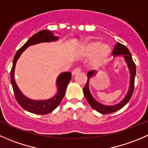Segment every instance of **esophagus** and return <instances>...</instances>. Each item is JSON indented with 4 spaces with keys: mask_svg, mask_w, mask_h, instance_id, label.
<instances>
[{
    "mask_svg": "<svg viewBox=\"0 0 148 148\" xmlns=\"http://www.w3.org/2000/svg\"><path fill=\"white\" fill-rule=\"evenodd\" d=\"M80 71H81V67H80V66H77V68H75L74 70H73L72 75H75V74H78V73H79Z\"/></svg>",
    "mask_w": 148,
    "mask_h": 148,
    "instance_id": "obj_1",
    "label": "esophagus"
}]
</instances>
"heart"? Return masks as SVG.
Here are the masks:
<instances>
[{
    "label": "heart",
    "instance_id": "obj_1",
    "mask_svg": "<svg viewBox=\"0 0 148 148\" xmlns=\"http://www.w3.org/2000/svg\"><path fill=\"white\" fill-rule=\"evenodd\" d=\"M110 48L107 45H102L100 42H92L85 47V52L87 55L95 54L93 65L99 66L103 63L110 54Z\"/></svg>",
    "mask_w": 148,
    "mask_h": 148
}]
</instances>
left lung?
Masks as SVG:
<instances>
[{
    "mask_svg": "<svg viewBox=\"0 0 148 148\" xmlns=\"http://www.w3.org/2000/svg\"><path fill=\"white\" fill-rule=\"evenodd\" d=\"M112 53L114 54V56H116V55L124 56V57L125 58L126 61H127V63L128 64L129 69H130V73H131L130 87L127 96L125 97V98H124L122 101L120 102L119 104H116L115 105V106H104V105L100 104V103H99L98 102L95 100V99L92 97L91 94H90V90H89V87H88L89 79H90L91 77H92V76L95 74V71H90L88 73H87V84H86V85L84 86V89H83L84 97H86V99H87V102H88L89 104L90 105V106H91L94 110H97V112L103 114H110V113L116 112V111H117V110L122 108L124 107L127 103H128L129 100H130V98L132 97V95L133 92H134V78H135V75H136V65L135 64H134V61H133L132 57V55L131 53H130L129 49L124 45L118 42L117 45L115 46V48L113 49Z\"/></svg>",
    "mask_w": 148,
    "mask_h": 148,
    "instance_id": "8db88e82",
    "label": "left lung"
}]
</instances>
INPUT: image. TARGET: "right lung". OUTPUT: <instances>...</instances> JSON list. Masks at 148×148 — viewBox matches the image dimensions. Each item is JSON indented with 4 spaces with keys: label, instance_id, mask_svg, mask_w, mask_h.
<instances>
[{
    "label": "right lung",
    "instance_id": "obj_1",
    "mask_svg": "<svg viewBox=\"0 0 148 148\" xmlns=\"http://www.w3.org/2000/svg\"><path fill=\"white\" fill-rule=\"evenodd\" d=\"M58 38L53 35L52 33L48 30H42L34 34L27 41L25 44L21 48L17 51L13 61V66L11 70V82L12 84L13 90L16 101L21 108L30 113L35 114L45 115L52 112L54 109L56 108L61 103V100L64 97L66 90L68 84L71 79V73L64 72L59 75L57 79V86L58 87V92L55 97L48 100H32L26 97L16 84L14 80V69L17 59L19 58L21 53L32 45L40 43L42 42H51V41L57 40Z\"/></svg>",
    "mask_w": 148,
    "mask_h": 148
}]
</instances>
